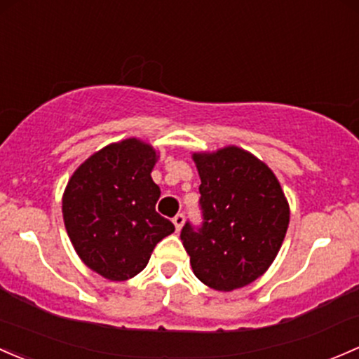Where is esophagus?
Instances as JSON below:
<instances>
[{
	"mask_svg": "<svg viewBox=\"0 0 359 359\" xmlns=\"http://www.w3.org/2000/svg\"><path fill=\"white\" fill-rule=\"evenodd\" d=\"M184 220H186V218H184V215H182V213H177L175 217H173V225H175V229H177V230L182 229Z\"/></svg>",
	"mask_w": 359,
	"mask_h": 359,
	"instance_id": "esophagus-1",
	"label": "esophagus"
}]
</instances>
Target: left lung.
Instances as JSON below:
<instances>
[{
	"mask_svg": "<svg viewBox=\"0 0 359 359\" xmlns=\"http://www.w3.org/2000/svg\"><path fill=\"white\" fill-rule=\"evenodd\" d=\"M199 179L201 227L180 232L196 277L233 290L262 277L289 227V205L277 177L248 151L229 146L192 154Z\"/></svg>",
	"mask_w": 359,
	"mask_h": 359,
	"instance_id": "obj_1",
	"label": "left lung"
}]
</instances>
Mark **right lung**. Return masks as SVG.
Masks as SVG:
<instances>
[{
  "instance_id": "1",
  "label": "right lung",
  "mask_w": 359,
  "mask_h": 359,
  "mask_svg": "<svg viewBox=\"0 0 359 359\" xmlns=\"http://www.w3.org/2000/svg\"><path fill=\"white\" fill-rule=\"evenodd\" d=\"M156 158L153 146L135 137L115 142L75 170L63 192V222L75 251L108 280L144 270L154 246L175 230L154 208Z\"/></svg>"
}]
</instances>
